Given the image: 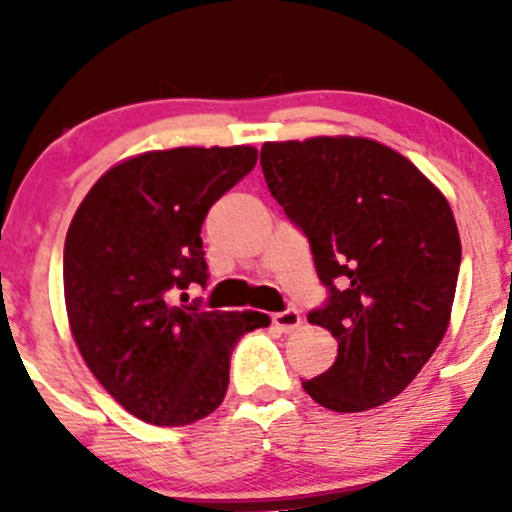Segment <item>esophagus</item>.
I'll use <instances>...</instances> for the list:
<instances>
[{
  "label": "esophagus",
  "instance_id": "1",
  "mask_svg": "<svg viewBox=\"0 0 512 512\" xmlns=\"http://www.w3.org/2000/svg\"><path fill=\"white\" fill-rule=\"evenodd\" d=\"M272 324H275V327L280 329V332L289 334V332H294V329H297L299 324H302V317H299L297 309H287V312L272 314Z\"/></svg>",
  "mask_w": 512,
  "mask_h": 512
}]
</instances>
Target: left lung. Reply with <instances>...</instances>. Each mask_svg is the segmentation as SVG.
Instances as JSON below:
<instances>
[{
    "mask_svg": "<svg viewBox=\"0 0 512 512\" xmlns=\"http://www.w3.org/2000/svg\"><path fill=\"white\" fill-rule=\"evenodd\" d=\"M260 163L332 292L309 322L332 332L337 361L304 391L339 414L396 399L451 322L461 237L446 195L409 158L361 136L270 141Z\"/></svg>",
    "mask_w": 512,
    "mask_h": 512,
    "instance_id": "1",
    "label": "left lung"
}]
</instances>
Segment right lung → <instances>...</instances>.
<instances>
[{
    "label": "right lung",
    "instance_id": "right-lung-1",
    "mask_svg": "<svg viewBox=\"0 0 512 512\" xmlns=\"http://www.w3.org/2000/svg\"><path fill=\"white\" fill-rule=\"evenodd\" d=\"M257 148H168L108 168L66 232L64 299L71 334L98 384L136 418L188 426L225 399L230 354L262 312L173 304L208 282L200 227L245 178Z\"/></svg>",
    "mask_w": 512,
    "mask_h": 512
}]
</instances>
